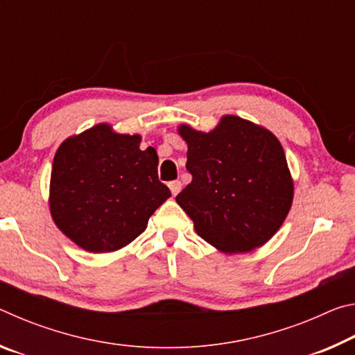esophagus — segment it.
Instances as JSON below:
<instances>
[{
  "label": "esophagus",
  "mask_w": 355,
  "mask_h": 355,
  "mask_svg": "<svg viewBox=\"0 0 355 355\" xmlns=\"http://www.w3.org/2000/svg\"><path fill=\"white\" fill-rule=\"evenodd\" d=\"M169 188H171L172 196H177L178 192L182 191V182H180V180H173V182L169 183Z\"/></svg>",
  "instance_id": "esophagus-1"
}]
</instances>
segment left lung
<instances>
[{
	"label": "left lung",
	"instance_id": "8db88e82",
	"mask_svg": "<svg viewBox=\"0 0 355 355\" xmlns=\"http://www.w3.org/2000/svg\"><path fill=\"white\" fill-rule=\"evenodd\" d=\"M192 182L175 200L197 235L225 254L260 248L284 224L293 203L285 152L271 131L224 116L209 133L180 125Z\"/></svg>",
	"mask_w": 355,
	"mask_h": 355
}]
</instances>
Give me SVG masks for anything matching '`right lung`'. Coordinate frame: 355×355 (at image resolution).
<instances>
[{
    "label": "right lung",
    "mask_w": 355,
    "mask_h": 355,
    "mask_svg": "<svg viewBox=\"0 0 355 355\" xmlns=\"http://www.w3.org/2000/svg\"><path fill=\"white\" fill-rule=\"evenodd\" d=\"M139 144V135H119L100 123L58 148L50 211L59 230L84 250L122 249L171 197L158 180L156 150Z\"/></svg>",
    "instance_id": "right-lung-1"
}]
</instances>
